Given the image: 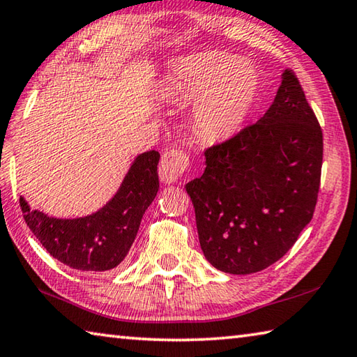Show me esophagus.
<instances>
[{"label": "esophagus", "mask_w": 357, "mask_h": 357, "mask_svg": "<svg viewBox=\"0 0 357 357\" xmlns=\"http://www.w3.org/2000/svg\"><path fill=\"white\" fill-rule=\"evenodd\" d=\"M188 167H190V158L180 149L166 151L161 157L160 163V180L163 183H176Z\"/></svg>", "instance_id": "34e87169"}]
</instances>
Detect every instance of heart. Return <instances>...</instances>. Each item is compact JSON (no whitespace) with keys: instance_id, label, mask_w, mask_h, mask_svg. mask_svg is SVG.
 <instances>
[{"instance_id":"heart-1","label":"heart","mask_w":357,"mask_h":357,"mask_svg":"<svg viewBox=\"0 0 357 357\" xmlns=\"http://www.w3.org/2000/svg\"><path fill=\"white\" fill-rule=\"evenodd\" d=\"M176 95L196 99L192 116L206 139L220 141L239 133L261 95V74L234 54L210 51L181 60L169 76Z\"/></svg>"}]
</instances>
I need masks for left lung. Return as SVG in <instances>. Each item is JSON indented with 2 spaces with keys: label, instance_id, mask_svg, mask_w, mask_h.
<instances>
[{
  "label": "left lung",
  "instance_id": "8db88e82",
  "mask_svg": "<svg viewBox=\"0 0 357 357\" xmlns=\"http://www.w3.org/2000/svg\"><path fill=\"white\" fill-rule=\"evenodd\" d=\"M186 183L202 252L233 275L264 271L298 239L317 204L324 135L292 71L272 105L236 137L205 151Z\"/></svg>",
  "mask_w": 357,
  "mask_h": 357
}]
</instances>
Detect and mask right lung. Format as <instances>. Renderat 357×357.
Returning <instances> with one entry per match:
<instances>
[{
  "mask_svg": "<svg viewBox=\"0 0 357 357\" xmlns=\"http://www.w3.org/2000/svg\"><path fill=\"white\" fill-rule=\"evenodd\" d=\"M160 153L147 151L132 161L123 183L98 211L59 219L31 210L20 197L23 218L51 257L76 271L115 268L129 253L144 213L158 192Z\"/></svg>",
  "mask_w": 357,
  "mask_h": 357,
  "instance_id": "1",
  "label": "right lung"
}]
</instances>
